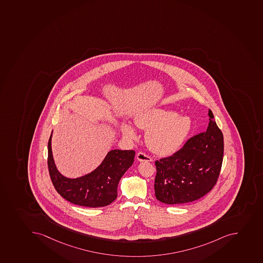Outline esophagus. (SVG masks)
<instances>
[{
    "instance_id": "1",
    "label": "esophagus",
    "mask_w": 263,
    "mask_h": 263,
    "mask_svg": "<svg viewBox=\"0 0 263 263\" xmlns=\"http://www.w3.org/2000/svg\"><path fill=\"white\" fill-rule=\"evenodd\" d=\"M137 159L139 161H152V158L150 157L149 155H146L145 153L139 152L137 155Z\"/></svg>"
}]
</instances>
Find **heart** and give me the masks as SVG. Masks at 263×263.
<instances>
[{
  "instance_id": "b5f03b06",
  "label": "heart",
  "mask_w": 263,
  "mask_h": 263,
  "mask_svg": "<svg viewBox=\"0 0 263 263\" xmlns=\"http://www.w3.org/2000/svg\"><path fill=\"white\" fill-rule=\"evenodd\" d=\"M136 125L146 132V142L150 149L158 155H172L186 138L191 127V121L186 116H177L175 111L155 108L141 114L136 119ZM126 138H135L136 130L129 124L122 125Z\"/></svg>"
}]
</instances>
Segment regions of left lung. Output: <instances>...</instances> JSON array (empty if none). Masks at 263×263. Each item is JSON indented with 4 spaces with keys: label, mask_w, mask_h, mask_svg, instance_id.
<instances>
[{
    "label": "left lung",
    "mask_w": 263,
    "mask_h": 263,
    "mask_svg": "<svg viewBox=\"0 0 263 263\" xmlns=\"http://www.w3.org/2000/svg\"><path fill=\"white\" fill-rule=\"evenodd\" d=\"M207 130L169 157L155 161V197L168 204L200 199L216 186L223 160V135L209 109Z\"/></svg>",
    "instance_id": "1"
}]
</instances>
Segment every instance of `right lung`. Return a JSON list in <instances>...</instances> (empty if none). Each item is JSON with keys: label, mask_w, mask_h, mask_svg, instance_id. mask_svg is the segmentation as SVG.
Instances as JSON below:
<instances>
[{"label": "right lung", "mask_w": 263, "mask_h": 263, "mask_svg": "<svg viewBox=\"0 0 263 263\" xmlns=\"http://www.w3.org/2000/svg\"><path fill=\"white\" fill-rule=\"evenodd\" d=\"M51 138L48 140L47 166L56 191L72 204L81 206L103 207L117 198L119 182L134 161V150H111L103 163L90 174L77 179L63 177L55 166Z\"/></svg>", "instance_id": "right-lung-1"}]
</instances>
